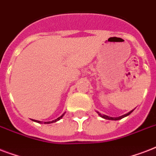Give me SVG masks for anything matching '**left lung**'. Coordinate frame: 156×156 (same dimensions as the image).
Wrapping results in <instances>:
<instances>
[{"label":"left lung","instance_id":"8db88e82","mask_svg":"<svg viewBox=\"0 0 156 156\" xmlns=\"http://www.w3.org/2000/svg\"><path fill=\"white\" fill-rule=\"evenodd\" d=\"M133 111V110H132V111H130L129 112H128V113L125 114V115H123V116H118V117H111V116H106V115H101V114L99 113V112H98V113H99V115H100L101 117H103V118H104V119H107V120H112V121H117V120H121V119L124 118L125 116H127L128 115H129V114H130Z\"/></svg>","mask_w":156,"mask_h":156}]
</instances>
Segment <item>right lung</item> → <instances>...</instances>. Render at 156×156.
I'll list each match as a JSON object with an SVG mask.
<instances>
[{
	"label": "right lung",
	"instance_id": "right-lung-1",
	"mask_svg": "<svg viewBox=\"0 0 156 156\" xmlns=\"http://www.w3.org/2000/svg\"><path fill=\"white\" fill-rule=\"evenodd\" d=\"M64 114H65V113H64ZM64 114H62V115H61V116H59L58 118H56V120H54V121H47V122H44V124H50V123H53V122H56V121H59V120H60V119H61V118H62V116H64ZM34 121H36V122H38V123H41V121H35V120H34Z\"/></svg>",
	"mask_w": 156,
	"mask_h": 156
}]
</instances>
